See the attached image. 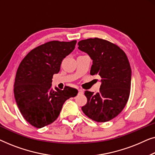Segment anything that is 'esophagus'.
<instances>
[{"label":"esophagus","mask_w":155,"mask_h":155,"mask_svg":"<svg viewBox=\"0 0 155 155\" xmlns=\"http://www.w3.org/2000/svg\"><path fill=\"white\" fill-rule=\"evenodd\" d=\"M83 93H84V90H83V89H78V93L81 94Z\"/></svg>","instance_id":"1"}]
</instances>
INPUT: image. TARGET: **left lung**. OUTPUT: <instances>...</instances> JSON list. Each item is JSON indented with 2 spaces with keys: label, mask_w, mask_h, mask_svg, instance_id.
I'll use <instances>...</instances> for the list:
<instances>
[{
  "label": "left lung",
  "mask_w": 155,
  "mask_h": 155,
  "mask_svg": "<svg viewBox=\"0 0 155 155\" xmlns=\"http://www.w3.org/2000/svg\"><path fill=\"white\" fill-rule=\"evenodd\" d=\"M78 45L93 60L91 74L102 78L99 93L85 91L87 103L82 111L93 121H110L123 110L129 97L131 69L127 56L117 45L102 38L82 40Z\"/></svg>",
  "instance_id": "8db88e82"
}]
</instances>
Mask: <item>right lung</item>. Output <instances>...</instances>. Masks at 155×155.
I'll return each instance as SVG.
<instances>
[{"label":"right lung","mask_w":155,"mask_h":155,"mask_svg":"<svg viewBox=\"0 0 155 155\" xmlns=\"http://www.w3.org/2000/svg\"><path fill=\"white\" fill-rule=\"evenodd\" d=\"M77 41H52L31 50L17 69L14 94L21 115L36 128L49 125L58 118L63 104L78 91L65 86L52 88V78L60 71L66 56L74 51Z\"/></svg>","instance_id":"right-lung-1"}]
</instances>
